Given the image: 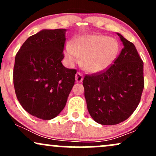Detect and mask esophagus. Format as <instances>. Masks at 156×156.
<instances>
[{"label": "esophagus", "instance_id": "esophagus-1", "mask_svg": "<svg viewBox=\"0 0 156 156\" xmlns=\"http://www.w3.org/2000/svg\"><path fill=\"white\" fill-rule=\"evenodd\" d=\"M83 75L80 73H77L76 75V80L77 83H80V82L83 81Z\"/></svg>", "mask_w": 156, "mask_h": 156}]
</instances>
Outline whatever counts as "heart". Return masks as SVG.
<instances>
[{"mask_svg":"<svg viewBox=\"0 0 156 156\" xmlns=\"http://www.w3.org/2000/svg\"><path fill=\"white\" fill-rule=\"evenodd\" d=\"M119 51L118 42L110 37L101 34L80 36L72 45L64 51L69 62L82 59V67L87 73L94 74L105 71L114 63Z\"/></svg>","mask_w":156,"mask_h":156,"instance_id":"heart-1","label":"heart"}]
</instances>
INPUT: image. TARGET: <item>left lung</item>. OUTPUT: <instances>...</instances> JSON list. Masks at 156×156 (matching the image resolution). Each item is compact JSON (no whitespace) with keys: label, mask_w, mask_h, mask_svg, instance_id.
I'll return each mask as SVG.
<instances>
[{"label":"left lung","mask_w":156,"mask_h":156,"mask_svg":"<svg viewBox=\"0 0 156 156\" xmlns=\"http://www.w3.org/2000/svg\"><path fill=\"white\" fill-rule=\"evenodd\" d=\"M123 48L105 72L86 76L84 96L90 116L104 125H117L133 114L144 89L143 62L135 45L117 33Z\"/></svg>","instance_id":"1"}]
</instances>
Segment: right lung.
<instances>
[{
	"instance_id": "right-lung-1",
	"label": "right lung",
	"mask_w": 156,
	"mask_h": 156,
	"mask_svg": "<svg viewBox=\"0 0 156 156\" xmlns=\"http://www.w3.org/2000/svg\"><path fill=\"white\" fill-rule=\"evenodd\" d=\"M67 29H43L26 39L15 56L14 87L22 107L49 120L63 110L76 70L62 63Z\"/></svg>"
}]
</instances>
